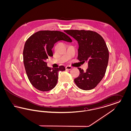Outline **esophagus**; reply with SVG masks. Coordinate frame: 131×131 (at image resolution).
<instances>
[{"label":"esophagus","mask_w":131,"mask_h":131,"mask_svg":"<svg viewBox=\"0 0 131 131\" xmlns=\"http://www.w3.org/2000/svg\"><path fill=\"white\" fill-rule=\"evenodd\" d=\"M65 69H66V70H71V69H72V67L71 66H67L65 67Z\"/></svg>","instance_id":"34e87169"}]
</instances>
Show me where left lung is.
Instances as JSON below:
<instances>
[{"instance_id":"left-lung-1","label":"left lung","mask_w":131,"mask_h":131,"mask_svg":"<svg viewBox=\"0 0 131 131\" xmlns=\"http://www.w3.org/2000/svg\"><path fill=\"white\" fill-rule=\"evenodd\" d=\"M65 32L78 42V59L88 63L85 71L78 68L80 74L74 80L80 89L89 90L94 88L105 75L109 52L106 42L98 33L91 30H67Z\"/></svg>"}]
</instances>
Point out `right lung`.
<instances>
[{"label": "right lung", "mask_w": 131, "mask_h": 131, "mask_svg": "<svg viewBox=\"0 0 131 131\" xmlns=\"http://www.w3.org/2000/svg\"><path fill=\"white\" fill-rule=\"evenodd\" d=\"M60 40L72 41L62 32L42 30L34 33L25 42L23 51L25 71L31 84L40 91L53 89L57 82L58 72L65 70L63 66L51 69L45 62L49 56H53L54 44Z\"/></svg>", "instance_id": "obj_1"}]
</instances>
